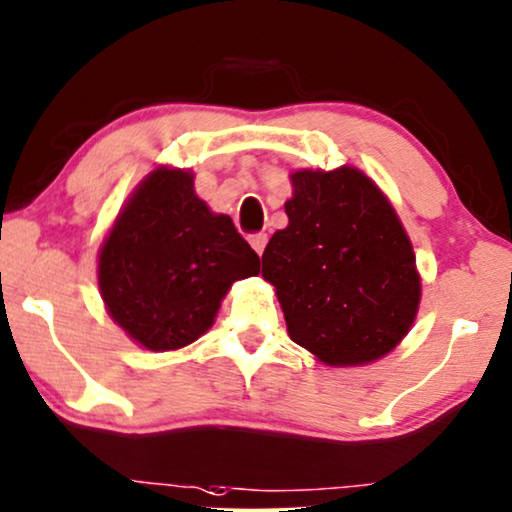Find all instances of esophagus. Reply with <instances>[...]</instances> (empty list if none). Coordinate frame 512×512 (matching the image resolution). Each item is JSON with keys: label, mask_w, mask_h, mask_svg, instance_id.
<instances>
[{"label": "esophagus", "mask_w": 512, "mask_h": 512, "mask_svg": "<svg viewBox=\"0 0 512 512\" xmlns=\"http://www.w3.org/2000/svg\"><path fill=\"white\" fill-rule=\"evenodd\" d=\"M249 244H251V247H254L256 254L261 256L263 249H265V244H268V235H265V232H256V235H249Z\"/></svg>", "instance_id": "34e87169"}]
</instances>
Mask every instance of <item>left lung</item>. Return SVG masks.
Listing matches in <instances>:
<instances>
[{"label":"left lung","instance_id":"obj_1","mask_svg":"<svg viewBox=\"0 0 512 512\" xmlns=\"http://www.w3.org/2000/svg\"><path fill=\"white\" fill-rule=\"evenodd\" d=\"M289 225L263 251L291 341L331 367L367 364L407 336L421 301L395 209L362 171H296Z\"/></svg>","mask_w":512,"mask_h":512}]
</instances>
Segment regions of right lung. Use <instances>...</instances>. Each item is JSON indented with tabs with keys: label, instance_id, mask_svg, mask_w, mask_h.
I'll use <instances>...</instances> for the list:
<instances>
[{
	"label": "right lung",
	"instance_id": "1",
	"mask_svg": "<svg viewBox=\"0 0 512 512\" xmlns=\"http://www.w3.org/2000/svg\"><path fill=\"white\" fill-rule=\"evenodd\" d=\"M261 272V258L211 214L181 169H157L138 185L98 258L112 320L148 350L183 348L214 324L230 284Z\"/></svg>",
	"mask_w": 512,
	"mask_h": 512
}]
</instances>
